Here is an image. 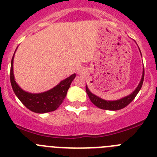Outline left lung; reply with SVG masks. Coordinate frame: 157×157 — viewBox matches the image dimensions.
<instances>
[{
  "mask_svg": "<svg viewBox=\"0 0 157 157\" xmlns=\"http://www.w3.org/2000/svg\"><path fill=\"white\" fill-rule=\"evenodd\" d=\"M140 50V49H139ZM141 52V51H140ZM144 75H145V71H144V66H143V72H142V76H141V79L140 81L139 84L137 86V88L133 91L132 93L129 95L126 96L124 98H121V99L116 100V101H106L102 98H99L97 95L94 94L93 93L90 92V90H89L88 86H86V90L87 94H88L90 100L91 101L94 105L99 108L101 109H105V110H112V111H116V110H120V109L125 108L126 106L129 105V104L135 98L137 94L141 90L142 84H143L144 81Z\"/></svg>",
  "mask_w": 157,
  "mask_h": 157,
  "instance_id": "8db88e82",
  "label": "left lung"
}]
</instances>
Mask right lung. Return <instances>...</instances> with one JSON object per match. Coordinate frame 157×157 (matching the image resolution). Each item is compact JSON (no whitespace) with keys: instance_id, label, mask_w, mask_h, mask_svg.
Wrapping results in <instances>:
<instances>
[{"instance_id":"add662e5","label":"right lung","mask_w":157,"mask_h":157,"mask_svg":"<svg viewBox=\"0 0 157 157\" xmlns=\"http://www.w3.org/2000/svg\"><path fill=\"white\" fill-rule=\"evenodd\" d=\"M14 53L11 62L10 81L12 90L19 100L29 110L36 113H46L53 112L59 108L67 95V92L75 78L76 75L73 74L68 78L62 80L56 86L45 92L40 94H31L26 92L19 86L14 77L13 60Z\"/></svg>"}]
</instances>
